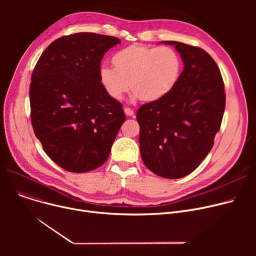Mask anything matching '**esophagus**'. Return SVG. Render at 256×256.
I'll return each mask as SVG.
<instances>
[{
	"mask_svg": "<svg viewBox=\"0 0 256 256\" xmlns=\"http://www.w3.org/2000/svg\"><path fill=\"white\" fill-rule=\"evenodd\" d=\"M124 113L128 116H132L134 115V111L130 109V108H128V106L124 108Z\"/></svg>",
	"mask_w": 256,
	"mask_h": 256,
	"instance_id": "esophagus-1",
	"label": "esophagus"
}]
</instances>
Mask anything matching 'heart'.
<instances>
[{
  "instance_id": "b5f03b06",
  "label": "heart",
  "mask_w": 256,
  "mask_h": 256,
  "mask_svg": "<svg viewBox=\"0 0 256 256\" xmlns=\"http://www.w3.org/2000/svg\"><path fill=\"white\" fill-rule=\"evenodd\" d=\"M115 66L104 64L100 80L115 100H120L130 87L132 98L154 102L164 98L174 87L182 72L178 52L166 46H146L132 44L117 52Z\"/></svg>"
}]
</instances>
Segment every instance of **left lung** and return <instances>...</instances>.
Listing matches in <instances>:
<instances>
[{"label":"left lung","mask_w":256,"mask_h":256,"mask_svg":"<svg viewBox=\"0 0 256 256\" xmlns=\"http://www.w3.org/2000/svg\"><path fill=\"white\" fill-rule=\"evenodd\" d=\"M163 42L174 46L184 67L168 94L138 109L139 144L147 168L176 180L193 172L210 152L222 122L225 92L219 67L204 50Z\"/></svg>","instance_id":"obj_1"}]
</instances>
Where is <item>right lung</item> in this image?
Returning a JSON list of instances; mask_svg holds the SVG:
<instances>
[{"mask_svg": "<svg viewBox=\"0 0 256 256\" xmlns=\"http://www.w3.org/2000/svg\"><path fill=\"white\" fill-rule=\"evenodd\" d=\"M120 39L76 33L42 54L30 84L31 122L46 154L66 171L102 166L126 121L122 104L100 83V62Z\"/></svg>", "mask_w": 256, "mask_h": 256, "instance_id": "obj_1", "label": "right lung"}]
</instances>
